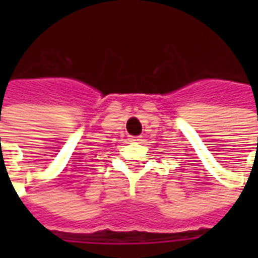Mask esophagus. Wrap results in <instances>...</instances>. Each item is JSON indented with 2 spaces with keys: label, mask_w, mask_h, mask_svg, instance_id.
Returning a JSON list of instances; mask_svg holds the SVG:
<instances>
[{
  "label": "esophagus",
  "mask_w": 258,
  "mask_h": 258,
  "mask_svg": "<svg viewBox=\"0 0 258 258\" xmlns=\"http://www.w3.org/2000/svg\"><path fill=\"white\" fill-rule=\"evenodd\" d=\"M141 141V137H131V138H130V142H140Z\"/></svg>",
  "instance_id": "34e87169"
}]
</instances>
